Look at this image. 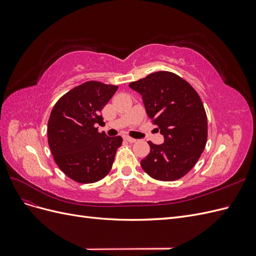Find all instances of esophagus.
<instances>
[{
  "label": "esophagus",
  "instance_id": "1",
  "mask_svg": "<svg viewBox=\"0 0 256 256\" xmlns=\"http://www.w3.org/2000/svg\"><path fill=\"white\" fill-rule=\"evenodd\" d=\"M124 138H125V140H126V141H128L129 143H136V138H130V136H124Z\"/></svg>",
  "mask_w": 256,
  "mask_h": 256
}]
</instances>
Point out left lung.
<instances>
[{
	"label": "left lung",
	"instance_id": "8db88e82",
	"mask_svg": "<svg viewBox=\"0 0 256 256\" xmlns=\"http://www.w3.org/2000/svg\"><path fill=\"white\" fill-rule=\"evenodd\" d=\"M129 88L142 96L147 115L164 138L160 145L148 142L142 168L154 180H180L196 166L207 142L202 100L187 81L168 72L150 74Z\"/></svg>",
	"mask_w": 256,
	"mask_h": 256
}]
</instances>
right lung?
I'll use <instances>...</instances> for the list:
<instances>
[{
	"instance_id": "add662e5",
	"label": "right lung",
	"mask_w": 256,
	"mask_h": 256,
	"mask_svg": "<svg viewBox=\"0 0 256 256\" xmlns=\"http://www.w3.org/2000/svg\"><path fill=\"white\" fill-rule=\"evenodd\" d=\"M116 85L85 82L60 97L48 122V143L54 161L69 178L81 184L102 180L110 172L122 136L100 134L97 124Z\"/></svg>"
}]
</instances>
